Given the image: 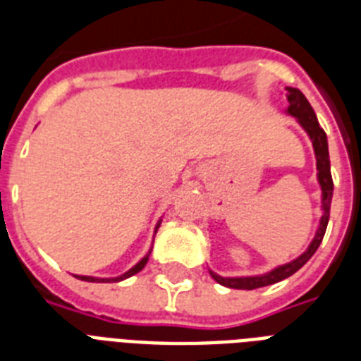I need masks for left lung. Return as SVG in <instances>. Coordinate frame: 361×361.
<instances>
[{"label":"left lung","mask_w":361,"mask_h":361,"mask_svg":"<svg viewBox=\"0 0 361 361\" xmlns=\"http://www.w3.org/2000/svg\"><path fill=\"white\" fill-rule=\"evenodd\" d=\"M286 90V114L294 116L296 121L302 125V129L307 133V136L313 142L314 157H317V180H319L320 191H322V217L319 221V228L314 232L313 241L309 243V247L300 255L298 258L290 260V262L281 264L277 268L269 269L266 274L260 275H243V277H223V275L215 274L209 269V275L214 277L219 285L228 286V288H241V290H252V288H260V286L274 285L279 281L290 277L292 274H296L298 269L302 268L303 264L307 262L309 258L313 257L314 251L319 249L320 241L324 238L326 226H328V219H330V206H331V195H334V181H331L330 172V153H328V138L322 127L319 125V120L314 116L313 106L309 104L300 90L296 87H285Z\"/></svg>","instance_id":"1"}]
</instances>
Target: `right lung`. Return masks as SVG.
<instances>
[{
    "label": "right lung",
    "instance_id": "obj_1",
    "mask_svg": "<svg viewBox=\"0 0 361 361\" xmlns=\"http://www.w3.org/2000/svg\"><path fill=\"white\" fill-rule=\"evenodd\" d=\"M159 226H161V219L157 221V225H155V231H153V234H157ZM152 249H153V247H149L146 255H144V257H142L140 260H138V262L133 266V268L127 269L125 274L118 275V277H93V275H76V277H78V279H82V281H87V283H120V281L127 279V277H130V275L138 274V271H140V269L146 266L147 258H149V255H152Z\"/></svg>",
    "mask_w": 361,
    "mask_h": 361
}]
</instances>
